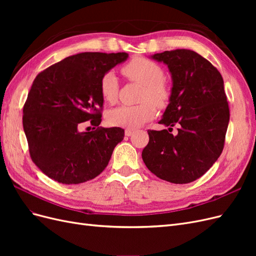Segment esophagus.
<instances>
[{
  "label": "esophagus",
  "instance_id": "esophagus-1",
  "mask_svg": "<svg viewBox=\"0 0 256 256\" xmlns=\"http://www.w3.org/2000/svg\"><path fill=\"white\" fill-rule=\"evenodd\" d=\"M134 129H129V128H127L126 130H125V136H131L134 134Z\"/></svg>",
  "mask_w": 256,
  "mask_h": 256
}]
</instances>
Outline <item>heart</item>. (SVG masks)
Segmentation results:
<instances>
[{"mask_svg":"<svg viewBox=\"0 0 256 256\" xmlns=\"http://www.w3.org/2000/svg\"><path fill=\"white\" fill-rule=\"evenodd\" d=\"M122 74L130 81L143 85L140 100L136 106H120L108 113L106 120L111 126L134 129L156 116V106L168 104L171 90L164 80V70L156 62L147 58H134L122 67ZM102 99L108 104H114L118 94V80L112 72L102 74L99 83Z\"/></svg>","mask_w":256,"mask_h":256,"instance_id":"obj_1","label":"heart"}]
</instances>
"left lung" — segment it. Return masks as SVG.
<instances>
[{
	"mask_svg": "<svg viewBox=\"0 0 256 256\" xmlns=\"http://www.w3.org/2000/svg\"><path fill=\"white\" fill-rule=\"evenodd\" d=\"M172 74L170 104L159 124L168 130H147L145 166L161 180L189 184L203 176L221 154L230 108L221 74L210 62L188 49L154 54ZM177 124L178 134L169 132Z\"/></svg>",
	"mask_w": 256,
	"mask_h": 256,
	"instance_id": "left-lung-1",
	"label": "left lung"
}]
</instances>
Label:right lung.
<instances>
[{
    "label": "right lung",
    "instance_id": "1",
    "mask_svg": "<svg viewBox=\"0 0 256 256\" xmlns=\"http://www.w3.org/2000/svg\"><path fill=\"white\" fill-rule=\"evenodd\" d=\"M126 52H82L38 74L23 106L22 124L30 156L51 180L76 184L92 180L109 164L124 129L102 128L104 72L127 60ZM90 120L94 128L81 133Z\"/></svg>",
    "mask_w": 256,
    "mask_h": 256
}]
</instances>
